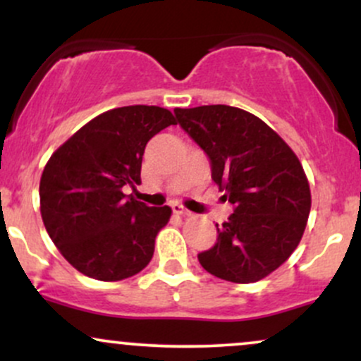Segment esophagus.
<instances>
[{
	"label": "esophagus",
	"instance_id": "1",
	"mask_svg": "<svg viewBox=\"0 0 361 361\" xmlns=\"http://www.w3.org/2000/svg\"><path fill=\"white\" fill-rule=\"evenodd\" d=\"M171 209H173V212H175L176 215H181V217H190V215H192V212H190L188 209H185L181 204H173Z\"/></svg>",
	"mask_w": 361,
	"mask_h": 361
}]
</instances>
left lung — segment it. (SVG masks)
<instances>
[{
  "mask_svg": "<svg viewBox=\"0 0 361 361\" xmlns=\"http://www.w3.org/2000/svg\"><path fill=\"white\" fill-rule=\"evenodd\" d=\"M212 164V180L234 205L217 243L198 255L210 275L255 283L299 246L310 212V186L299 157L263 120L229 105L175 109Z\"/></svg>",
  "mask_w": 361,
  "mask_h": 361,
  "instance_id": "obj_1",
  "label": "left lung"
}]
</instances>
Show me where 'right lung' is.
<instances>
[{"mask_svg":"<svg viewBox=\"0 0 361 361\" xmlns=\"http://www.w3.org/2000/svg\"><path fill=\"white\" fill-rule=\"evenodd\" d=\"M176 126L161 106L132 105L90 120L54 151L40 178V214L52 243L90 279L118 281L147 267L171 209L128 198L140 183L144 149Z\"/></svg>","mask_w":361,"mask_h":361,"instance_id":"add662e5","label":"right lung"}]
</instances>
